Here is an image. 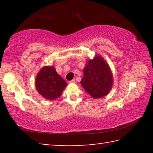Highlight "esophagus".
Here are the masks:
<instances>
[{"label":"esophagus","instance_id":"obj_1","mask_svg":"<svg viewBox=\"0 0 153 153\" xmlns=\"http://www.w3.org/2000/svg\"><path fill=\"white\" fill-rule=\"evenodd\" d=\"M75 82H76V79H73L71 81H69V83H71V84H74Z\"/></svg>","mask_w":153,"mask_h":153}]
</instances>
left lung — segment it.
<instances>
[{
  "instance_id": "8db88e82",
  "label": "left lung",
  "mask_w": 153,
  "mask_h": 153,
  "mask_svg": "<svg viewBox=\"0 0 153 153\" xmlns=\"http://www.w3.org/2000/svg\"><path fill=\"white\" fill-rule=\"evenodd\" d=\"M113 76L109 67L100 56L87 62L81 83L86 92L92 98L105 97L113 85Z\"/></svg>"
}]
</instances>
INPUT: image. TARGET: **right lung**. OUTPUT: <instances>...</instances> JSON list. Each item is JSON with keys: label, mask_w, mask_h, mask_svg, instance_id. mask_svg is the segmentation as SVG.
Listing matches in <instances>:
<instances>
[{"label": "right lung", "mask_w": 153, "mask_h": 153, "mask_svg": "<svg viewBox=\"0 0 153 153\" xmlns=\"http://www.w3.org/2000/svg\"><path fill=\"white\" fill-rule=\"evenodd\" d=\"M35 84L38 93L46 99L51 100L60 97L67 85L53 66H46L41 69L36 76Z\"/></svg>", "instance_id": "1"}]
</instances>
